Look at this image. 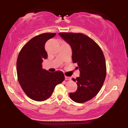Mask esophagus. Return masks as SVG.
<instances>
[{"label": "esophagus", "instance_id": "1", "mask_svg": "<svg viewBox=\"0 0 128 128\" xmlns=\"http://www.w3.org/2000/svg\"><path fill=\"white\" fill-rule=\"evenodd\" d=\"M65 79H66V80H71V78L68 77V76H65Z\"/></svg>", "mask_w": 128, "mask_h": 128}]
</instances>
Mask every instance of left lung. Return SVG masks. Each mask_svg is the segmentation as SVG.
I'll use <instances>...</instances> for the list:
<instances>
[{"label": "left lung", "mask_w": 128, "mask_h": 128, "mask_svg": "<svg viewBox=\"0 0 128 128\" xmlns=\"http://www.w3.org/2000/svg\"><path fill=\"white\" fill-rule=\"evenodd\" d=\"M71 47L73 62L78 64L80 75L73 81L78 85L76 92L69 96L74 102H86L98 94L106 74L105 59L102 49L96 42L80 33H59Z\"/></svg>", "instance_id": "1"}]
</instances>
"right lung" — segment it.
Instances as JSON below:
<instances>
[{"mask_svg":"<svg viewBox=\"0 0 128 128\" xmlns=\"http://www.w3.org/2000/svg\"><path fill=\"white\" fill-rule=\"evenodd\" d=\"M56 33H44L32 38L19 53L17 61V73L20 86L29 98L43 101L52 94L56 85L65 79L61 71L50 73L42 67L48 54L45 44Z\"/></svg>","mask_w":128,"mask_h":128,"instance_id":"right-lung-1","label":"right lung"}]
</instances>
